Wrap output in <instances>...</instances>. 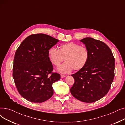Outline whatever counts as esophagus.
<instances>
[{
	"instance_id": "1",
	"label": "esophagus",
	"mask_w": 125,
	"mask_h": 125,
	"mask_svg": "<svg viewBox=\"0 0 125 125\" xmlns=\"http://www.w3.org/2000/svg\"><path fill=\"white\" fill-rule=\"evenodd\" d=\"M65 76H66V75H62V74H61V78H63V77H65Z\"/></svg>"
}]
</instances>
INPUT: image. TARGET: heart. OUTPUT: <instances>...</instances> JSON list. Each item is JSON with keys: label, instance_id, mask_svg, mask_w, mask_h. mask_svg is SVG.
<instances>
[{"label": "heart", "instance_id": "obj_1", "mask_svg": "<svg viewBox=\"0 0 125 125\" xmlns=\"http://www.w3.org/2000/svg\"><path fill=\"white\" fill-rule=\"evenodd\" d=\"M48 55L52 63L57 67L65 59L66 62L58 70L61 73H67L73 69L78 71L83 68L88 61L89 52L86 47L69 42L62 44L60 50L51 48L49 50Z\"/></svg>", "mask_w": 125, "mask_h": 125}]
</instances>
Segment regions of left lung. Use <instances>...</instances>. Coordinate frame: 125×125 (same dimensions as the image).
<instances>
[{"label": "left lung", "instance_id": "1", "mask_svg": "<svg viewBox=\"0 0 125 125\" xmlns=\"http://www.w3.org/2000/svg\"><path fill=\"white\" fill-rule=\"evenodd\" d=\"M89 50L84 67L72 74L74 83L70 92L76 99L91 103L101 99L109 91L115 76V58L108 46L91 37L80 40Z\"/></svg>", "mask_w": 125, "mask_h": 125}]
</instances>
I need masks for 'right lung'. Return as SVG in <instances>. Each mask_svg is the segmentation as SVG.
<instances>
[{"instance_id":"add662e5","label":"right lung","mask_w":125,"mask_h":125,"mask_svg":"<svg viewBox=\"0 0 125 125\" xmlns=\"http://www.w3.org/2000/svg\"><path fill=\"white\" fill-rule=\"evenodd\" d=\"M58 41L47 34H32L16 50L12 76L18 92L27 100L42 103L53 95L52 84L60 80V75L52 73L48 52Z\"/></svg>"}]
</instances>
